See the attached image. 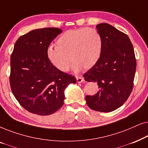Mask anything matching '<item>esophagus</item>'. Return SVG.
<instances>
[{"instance_id": "1", "label": "esophagus", "mask_w": 148, "mask_h": 148, "mask_svg": "<svg viewBox=\"0 0 148 148\" xmlns=\"http://www.w3.org/2000/svg\"><path fill=\"white\" fill-rule=\"evenodd\" d=\"M76 79H77V83H82L83 82H84V77H81V76L76 77Z\"/></svg>"}]
</instances>
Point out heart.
<instances>
[{"mask_svg":"<svg viewBox=\"0 0 148 148\" xmlns=\"http://www.w3.org/2000/svg\"><path fill=\"white\" fill-rule=\"evenodd\" d=\"M102 48L100 32L94 28L83 27L61 34L56 40V46H48L47 56L50 62L62 72L69 70L71 60L75 71L82 68L89 69L98 62Z\"/></svg>","mask_w":148,"mask_h":148,"instance_id":"b5f03b06","label":"heart"}]
</instances>
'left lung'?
Masks as SVG:
<instances>
[{
  "mask_svg": "<svg viewBox=\"0 0 148 148\" xmlns=\"http://www.w3.org/2000/svg\"><path fill=\"white\" fill-rule=\"evenodd\" d=\"M103 40L102 55L95 65L84 75L86 82H94L100 89L94 96H86L92 110L109 112L121 107L133 88L136 58L127 34L110 24L96 25Z\"/></svg>",
  "mask_w": 148,
  "mask_h": 148,
  "instance_id": "1",
  "label": "left lung"
}]
</instances>
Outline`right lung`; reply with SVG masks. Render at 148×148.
<instances>
[{"label":"right lung","mask_w":148,"mask_h":148,"mask_svg":"<svg viewBox=\"0 0 148 148\" xmlns=\"http://www.w3.org/2000/svg\"><path fill=\"white\" fill-rule=\"evenodd\" d=\"M62 32L56 27L32 30L18 38L11 56V91L20 105L41 116L53 114L64 104V90L74 76L56 69L47 56L51 42Z\"/></svg>","instance_id":"1"}]
</instances>
